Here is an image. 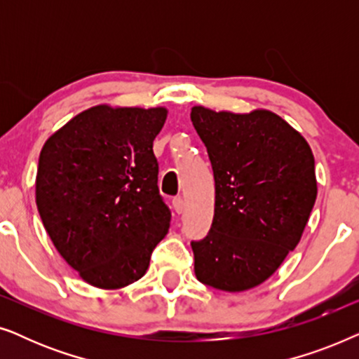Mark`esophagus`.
<instances>
[{
    "label": "esophagus",
    "instance_id": "34e87169",
    "mask_svg": "<svg viewBox=\"0 0 359 359\" xmlns=\"http://www.w3.org/2000/svg\"><path fill=\"white\" fill-rule=\"evenodd\" d=\"M173 208H175V212H176V214H183V210H184V201L181 199V198L173 199Z\"/></svg>",
    "mask_w": 359,
    "mask_h": 359
}]
</instances>
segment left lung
Wrapping results in <instances>:
<instances>
[{
	"label": "left lung",
	"instance_id": "1",
	"mask_svg": "<svg viewBox=\"0 0 359 359\" xmlns=\"http://www.w3.org/2000/svg\"><path fill=\"white\" fill-rule=\"evenodd\" d=\"M215 181L208 237L191 242L203 284L240 292L266 281L302 232L317 199L316 161L307 140L268 109H191Z\"/></svg>",
	"mask_w": 359,
	"mask_h": 359
}]
</instances>
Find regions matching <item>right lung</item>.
<instances>
[{
    "label": "right lung",
    "mask_w": 359,
    "mask_h": 359,
    "mask_svg": "<svg viewBox=\"0 0 359 359\" xmlns=\"http://www.w3.org/2000/svg\"><path fill=\"white\" fill-rule=\"evenodd\" d=\"M166 114V107L93 106L42 147L39 214L57 252L91 286L139 281L168 233L154 155Z\"/></svg>",
    "instance_id": "add662e5"
}]
</instances>
